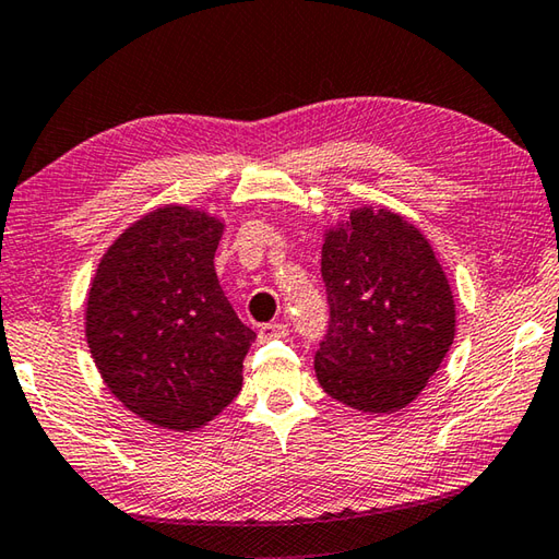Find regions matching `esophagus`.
Segmentation results:
<instances>
[{"label":"esophagus","instance_id":"34e87169","mask_svg":"<svg viewBox=\"0 0 559 559\" xmlns=\"http://www.w3.org/2000/svg\"><path fill=\"white\" fill-rule=\"evenodd\" d=\"M281 334H286V324H283V322H266V324H261V328H259L261 340L281 337Z\"/></svg>","mask_w":559,"mask_h":559}]
</instances>
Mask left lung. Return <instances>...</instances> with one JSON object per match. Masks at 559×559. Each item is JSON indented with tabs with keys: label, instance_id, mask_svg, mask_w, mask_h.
<instances>
[{
	"label": "left lung",
	"instance_id": "1",
	"mask_svg": "<svg viewBox=\"0 0 559 559\" xmlns=\"http://www.w3.org/2000/svg\"><path fill=\"white\" fill-rule=\"evenodd\" d=\"M328 330L314 373L364 413L408 405L454 340V300L418 229L391 210H354L322 245Z\"/></svg>",
	"mask_w": 559,
	"mask_h": 559
}]
</instances>
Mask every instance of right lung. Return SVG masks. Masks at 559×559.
Instances as JSON below:
<instances>
[{
	"label": "right lung",
	"mask_w": 559,
	"mask_h": 559,
	"mask_svg": "<svg viewBox=\"0 0 559 559\" xmlns=\"http://www.w3.org/2000/svg\"><path fill=\"white\" fill-rule=\"evenodd\" d=\"M222 229L198 210L148 212L107 249L90 288V354L107 389L158 428L195 430L241 391L257 332L217 281Z\"/></svg>",
	"instance_id": "add662e5"
}]
</instances>
